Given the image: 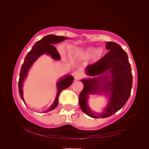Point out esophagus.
<instances>
[{
	"label": "esophagus",
	"instance_id": "esophagus-1",
	"mask_svg": "<svg viewBox=\"0 0 149 149\" xmlns=\"http://www.w3.org/2000/svg\"><path fill=\"white\" fill-rule=\"evenodd\" d=\"M73 76H74V79H76V80H78V79H79L81 78L83 76V74L80 73L79 71H74V73H73Z\"/></svg>",
	"mask_w": 149,
	"mask_h": 149
}]
</instances>
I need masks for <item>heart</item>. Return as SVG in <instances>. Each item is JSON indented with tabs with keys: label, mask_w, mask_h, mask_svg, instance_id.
<instances>
[{
	"label": "heart",
	"mask_w": 149,
	"mask_h": 149,
	"mask_svg": "<svg viewBox=\"0 0 149 149\" xmlns=\"http://www.w3.org/2000/svg\"><path fill=\"white\" fill-rule=\"evenodd\" d=\"M60 50L61 53H64L65 50L63 47H60ZM102 53V49H96L95 47H89L86 48H76L70 53V56L72 58H89L93 55L94 56H100Z\"/></svg>",
	"instance_id": "1"
}]
</instances>
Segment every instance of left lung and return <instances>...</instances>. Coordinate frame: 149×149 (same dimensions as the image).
<instances>
[{"label":"left lung","instance_id":"1","mask_svg":"<svg viewBox=\"0 0 149 149\" xmlns=\"http://www.w3.org/2000/svg\"><path fill=\"white\" fill-rule=\"evenodd\" d=\"M108 52L100 60L86 67V74L92 78L81 80L84 88L79 104L84 114L93 118H105L115 114L127 102L131 93L132 74L128 56L119 44L106 42ZM98 76L97 77L94 76ZM105 94L109 100L103 111L94 113L88 105L90 94Z\"/></svg>","mask_w":149,"mask_h":149}]
</instances>
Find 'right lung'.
Here are the masks:
<instances>
[{"label": "right lung", "mask_w": 149, "mask_h": 149, "mask_svg": "<svg viewBox=\"0 0 149 149\" xmlns=\"http://www.w3.org/2000/svg\"><path fill=\"white\" fill-rule=\"evenodd\" d=\"M68 37H63V36H57L55 35H47L42 39L36 42L31 50L26 55L24 63L21 68L19 80V94L25 104V102L23 96V89L22 88H23L24 81L27 76L28 72L31 68V67L32 66L36 60L44 54L50 56L52 59L55 60H60V55L53 45L64 41ZM73 80L74 78L72 75H66L59 79L56 84L58 91L55 100L50 107H49L48 109L45 111V112L55 109L58 104V97H59L60 93L62 90L70 87L71 84L73 83Z\"/></svg>", "instance_id": "obj_1"}]
</instances>
